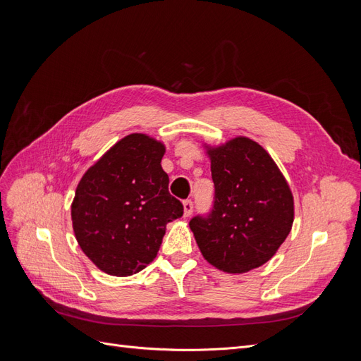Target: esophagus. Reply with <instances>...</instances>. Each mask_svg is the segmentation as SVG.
<instances>
[{
	"instance_id": "obj_1",
	"label": "esophagus",
	"mask_w": 361,
	"mask_h": 361,
	"mask_svg": "<svg viewBox=\"0 0 361 361\" xmlns=\"http://www.w3.org/2000/svg\"><path fill=\"white\" fill-rule=\"evenodd\" d=\"M192 211H194V203H192V200L187 199L183 202V216H190L192 214Z\"/></svg>"
}]
</instances>
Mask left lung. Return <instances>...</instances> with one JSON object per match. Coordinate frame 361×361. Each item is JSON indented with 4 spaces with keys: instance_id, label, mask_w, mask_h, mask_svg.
I'll use <instances>...</instances> for the list:
<instances>
[{
    "instance_id": "1",
    "label": "left lung",
    "mask_w": 361,
    "mask_h": 361,
    "mask_svg": "<svg viewBox=\"0 0 361 361\" xmlns=\"http://www.w3.org/2000/svg\"><path fill=\"white\" fill-rule=\"evenodd\" d=\"M215 187L209 214L190 227L203 257L215 268L243 274L276 255L293 223L286 179L256 141L238 137L207 150Z\"/></svg>"
}]
</instances>
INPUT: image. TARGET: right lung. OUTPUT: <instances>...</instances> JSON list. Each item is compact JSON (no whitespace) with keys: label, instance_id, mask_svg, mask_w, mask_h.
<instances>
[{"label":"right lung","instance_id":"obj_1","mask_svg":"<svg viewBox=\"0 0 361 361\" xmlns=\"http://www.w3.org/2000/svg\"><path fill=\"white\" fill-rule=\"evenodd\" d=\"M164 147L130 134L85 171L72 203V224L84 255L116 277L145 269L158 255L167 223L183 215L161 167Z\"/></svg>","mask_w":361,"mask_h":361}]
</instances>
